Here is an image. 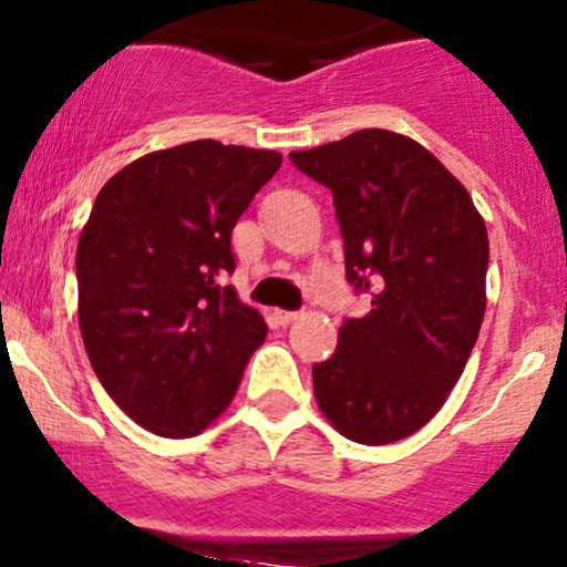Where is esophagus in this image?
<instances>
[{
  "mask_svg": "<svg viewBox=\"0 0 567 567\" xmlns=\"http://www.w3.org/2000/svg\"><path fill=\"white\" fill-rule=\"evenodd\" d=\"M274 317H277L279 326H290V322H296L301 315H298V312H282V309H277V312H274Z\"/></svg>",
  "mask_w": 567,
  "mask_h": 567,
  "instance_id": "esophagus-1",
  "label": "esophagus"
}]
</instances>
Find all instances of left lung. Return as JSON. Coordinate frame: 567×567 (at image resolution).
I'll list each match as a JSON object with an SVG mask.
<instances>
[{"label": "left lung", "instance_id": "left-lung-1", "mask_svg": "<svg viewBox=\"0 0 567 567\" xmlns=\"http://www.w3.org/2000/svg\"><path fill=\"white\" fill-rule=\"evenodd\" d=\"M290 161L331 188L347 279L371 296L312 369L317 406L350 441L393 444L439 414L468 363L487 307V226L412 136L363 128Z\"/></svg>", "mask_w": 567, "mask_h": 567}]
</instances>
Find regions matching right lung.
I'll use <instances>...</instances> for the list:
<instances>
[{"instance_id":"obj_1","label":"right lung","mask_w":567,"mask_h":567,"mask_svg":"<svg viewBox=\"0 0 567 567\" xmlns=\"http://www.w3.org/2000/svg\"><path fill=\"white\" fill-rule=\"evenodd\" d=\"M282 155L196 140L107 179L78 241V320L107 395L190 439L228 409L266 322L239 301L231 231Z\"/></svg>"}]
</instances>
